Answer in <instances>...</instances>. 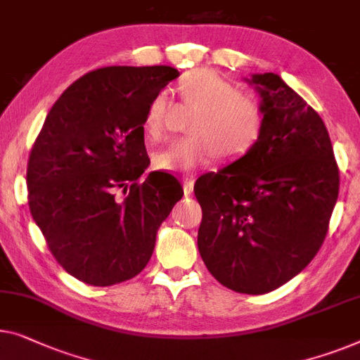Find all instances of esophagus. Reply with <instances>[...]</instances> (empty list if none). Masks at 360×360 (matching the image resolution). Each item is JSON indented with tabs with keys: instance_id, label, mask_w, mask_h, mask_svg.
Wrapping results in <instances>:
<instances>
[{
	"instance_id": "34e87169",
	"label": "esophagus",
	"mask_w": 360,
	"mask_h": 360,
	"mask_svg": "<svg viewBox=\"0 0 360 360\" xmlns=\"http://www.w3.org/2000/svg\"><path fill=\"white\" fill-rule=\"evenodd\" d=\"M193 186H195V179H193V176H184V191H185V195H191Z\"/></svg>"
}]
</instances>
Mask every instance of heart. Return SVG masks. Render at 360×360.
Listing matches in <instances>:
<instances>
[{"instance_id": "1", "label": "heart", "mask_w": 360, "mask_h": 360, "mask_svg": "<svg viewBox=\"0 0 360 360\" xmlns=\"http://www.w3.org/2000/svg\"><path fill=\"white\" fill-rule=\"evenodd\" d=\"M176 92L195 110L188 124L190 138L179 139L154 154V167L174 174H188L214 164L221 158L232 162L248 154L262 138L264 108L253 94L236 86L210 68L191 70L180 77ZM169 98L158 92L143 117V133L159 141L165 133Z\"/></svg>"}]
</instances>
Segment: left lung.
I'll return each mask as SVG.
<instances>
[{"label": "left lung", "mask_w": 360, "mask_h": 360, "mask_svg": "<svg viewBox=\"0 0 360 360\" xmlns=\"http://www.w3.org/2000/svg\"><path fill=\"white\" fill-rule=\"evenodd\" d=\"M264 108L257 146L201 175L198 250L210 273L242 294H266L309 264L328 232L340 191L328 129L274 72L243 77Z\"/></svg>", "instance_id": "8db88e82"}]
</instances>
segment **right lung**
Segmentation results:
<instances>
[{
    "label": "right lung",
    "mask_w": 360,
    "mask_h": 360,
    "mask_svg": "<svg viewBox=\"0 0 360 360\" xmlns=\"http://www.w3.org/2000/svg\"><path fill=\"white\" fill-rule=\"evenodd\" d=\"M179 76L172 66L101 68L72 82L45 118L27 165L30 214L56 262L82 283L103 288L141 273L184 196L164 172L141 179L146 107Z\"/></svg>",
    "instance_id": "add662e5"
}]
</instances>
